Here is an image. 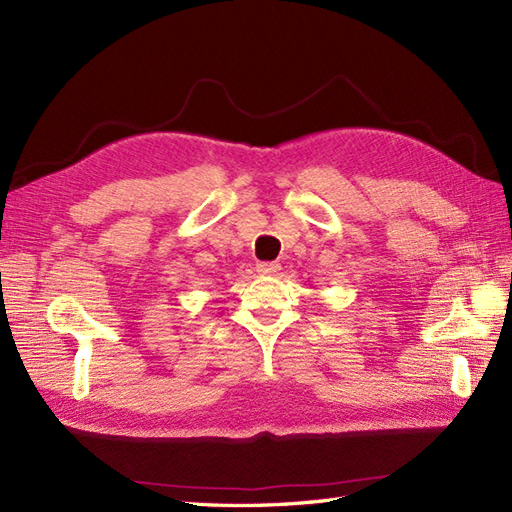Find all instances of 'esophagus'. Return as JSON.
Returning <instances> with one entry per match:
<instances>
[{
	"label": "esophagus",
	"instance_id": "obj_1",
	"mask_svg": "<svg viewBox=\"0 0 512 512\" xmlns=\"http://www.w3.org/2000/svg\"><path fill=\"white\" fill-rule=\"evenodd\" d=\"M256 271H258V275L271 277V275H277V271H280V265H277V262H258Z\"/></svg>",
	"mask_w": 512,
	"mask_h": 512
}]
</instances>
